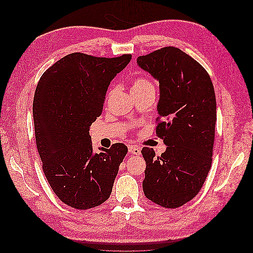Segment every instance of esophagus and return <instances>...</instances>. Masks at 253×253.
Listing matches in <instances>:
<instances>
[{
	"instance_id": "esophagus-1",
	"label": "esophagus",
	"mask_w": 253,
	"mask_h": 253,
	"mask_svg": "<svg viewBox=\"0 0 253 253\" xmlns=\"http://www.w3.org/2000/svg\"><path fill=\"white\" fill-rule=\"evenodd\" d=\"M128 152L131 153V154H134V155H139L140 154V149L137 147V145L131 144V145H128Z\"/></svg>"
}]
</instances>
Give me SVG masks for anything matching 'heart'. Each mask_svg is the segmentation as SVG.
Returning <instances> with one entry per match:
<instances>
[{
    "label": "heart",
    "instance_id": "obj_1",
    "mask_svg": "<svg viewBox=\"0 0 253 253\" xmlns=\"http://www.w3.org/2000/svg\"><path fill=\"white\" fill-rule=\"evenodd\" d=\"M131 89H132L133 94H136V93H141V91L148 90V89H155V87L150 80L145 79V78H137L133 81ZM113 91H114V88H111L109 90L108 96H106V99H108V100L111 98Z\"/></svg>",
    "mask_w": 253,
    "mask_h": 253
}]
</instances>
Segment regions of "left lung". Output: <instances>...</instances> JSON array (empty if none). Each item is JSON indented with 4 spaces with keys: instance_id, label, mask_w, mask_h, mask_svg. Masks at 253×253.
Returning a JSON list of instances; mask_svg holds the SVG:
<instances>
[{
    "instance_id": "8db88e82",
    "label": "left lung",
    "mask_w": 253,
    "mask_h": 253,
    "mask_svg": "<svg viewBox=\"0 0 253 253\" xmlns=\"http://www.w3.org/2000/svg\"><path fill=\"white\" fill-rule=\"evenodd\" d=\"M137 64L159 82L156 135L167 145L160 156L153 149L141 150L147 164L143 193L165 208H178L200 192L211 168L216 121L213 84L205 68L177 47L140 56Z\"/></svg>"
}]
</instances>
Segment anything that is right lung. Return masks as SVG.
<instances>
[{
    "mask_svg": "<svg viewBox=\"0 0 253 253\" xmlns=\"http://www.w3.org/2000/svg\"><path fill=\"white\" fill-rule=\"evenodd\" d=\"M131 59L73 52L51 65L37 85L33 114L42 169L59 200L75 209L108 200L127 153L124 143L94 153L89 126L102 113L111 81Z\"/></svg>",
    "mask_w": 253,
    "mask_h": 253,
    "instance_id": "obj_1",
    "label": "right lung"
}]
</instances>
